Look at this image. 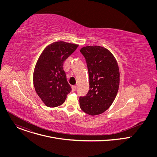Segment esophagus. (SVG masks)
I'll return each mask as SVG.
<instances>
[{
    "label": "esophagus",
    "instance_id": "1",
    "mask_svg": "<svg viewBox=\"0 0 157 157\" xmlns=\"http://www.w3.org/2000/svg\"><path fill=\"white\" fill-rule=\"evenodd\" d=\"M76 89V86H72V91H75Z\"/></svg>",
    "mask_w": 157,
    "mask_h": 157
}]
</instances>
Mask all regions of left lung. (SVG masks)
I'll return each instance as SVG.
<instances>
[{"label":"left lung","instance_id":"1","mask_svg":"<svg viewBox=\"0 0 157 157\" xmlns=\"http://www.w3.org/2000/svg\"><path fill=\"white\" fill-rule=\"evenodd\" d=\"M80 52L87 63L89 90L86 96L79 97V105L89 115H99L116 98L120 81L119 66L113 55L104 47L87 46Z\"/></svg>","mask_w":157,"mask_h":157}]
</instances>
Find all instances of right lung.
Returning a JSON list of instances; mask_svg holds the SVG:
<instances>
[{"mask_svg":"<svg viewBox=\"0 0 157 157\" xmlns=\"http://www.w3.org/2000/svg\"><path fill=\"white\" fill-rule=\"evenodd\" d=\"M78 47V44L64 41L55 42L44 49L38 59L33 73V84L38 96L47 106L55 107L61 105L71 91L63 64Z\"/></svg>","mask_w":157,"mask_h":157,"instance_id":"add662e5","label":"right lung"}]
</instances>
